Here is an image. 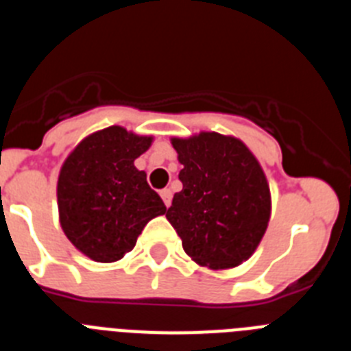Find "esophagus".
<instances>
[{
	"instance_id": "1",
	"label": "esophagus",
	"mask_w": 351,
	"mask_h": 351,
	"mask_svg": "<svg viewBox=\"0 0 351 351\" xmlns=\"http://www.w3.org/2000/svg\"><path fill=\"white\" fill-rule=\"evenodd\" d=\"M161 198H163V202H165V206L169 207L170 204H172V191L169 190V188H165V190H161L160 191Z\"/></svg>"
}]
</instances>
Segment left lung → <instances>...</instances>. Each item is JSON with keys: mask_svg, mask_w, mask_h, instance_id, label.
<instances>
[{"mask_svg": "<svg viewBox=\"0 0 351 351\" xmlns=\"http://www.w3.org/2000/svg\"><path fill=\"white\" fill-rule=\"evenodd\" d=\"M170 142L182 165V190L167 219L182 250L202 267H237L255 253L271 218V190L258 160L243 141L216 132Z\"/></svg>", "mask_w": 351, "mask_h": 351, "instance_id": "obj_1", "label": "left lung"}]
</instances>
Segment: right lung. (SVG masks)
Listing matches in <instances>:
<instances>
[{"mask_svg": "<svg viewBox=\"0 0 351 351\" xmlns=\"http://www.w3.org/2000/svg\"><path fill=\"white\" fill-rule=\"evenodd\" d=\"M153 137L108 126L80 141L58 178V209L64 235L95 262H117L137 244L147 221L165 214L160 195L135 160Z\"/></svg>", "mask_w": 351, "mask_h": 351, "instance_id": "add662e5", "label": "right lung"}]
</instances>
